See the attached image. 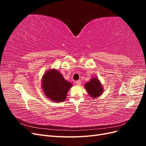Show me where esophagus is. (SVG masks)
<instances>
[{
	"label": "esophagus",
	"mask_w": 146,
	"mask_h": 146,
	"mask_svg": "<svg viewBox=\"0 0 146 146\" xmlns=\"http://www.w3.org/2000/svg\"><path fill=\"white\" fill-rule=\"evenodd\" d=\"M76 84L77 85H78V86H80V85H81V81H80V80L76 81Z\"/></svg>",
	"instance_id": "esophagus-1"
}]
</instances>
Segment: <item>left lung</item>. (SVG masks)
Returning <instances> with one entry per match:
<instances>
[{"label": "left lung", "instance_id": "obj_1", "mask_svg": "<svg viewBox=\"0 0 146 146\" xmlns=\"http://www.w3.org/2000/svg\"><path fill=\"white\" fill-rule=\"evenodd\" d=\"M85 88L88 94L92 98H99L102 94L104 88L99 79L97 77H92L89 82L85 84Z\"/></svg>", "mask_w": 146, "mask_h": 146}]
</instances>
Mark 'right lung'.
Returning <instances> with one entry per match:
<instances>
[{"label": "right lung", "instance_id": "1", "mask_svg": "<svg viewBox=\"0 0 146 146\" xmlns=\"http://www.w3.org/2000/svg\"><path fill=\"white\" fill-rule=\"evenodd\" d=\"M41 86L46 98L54 102L64 101L72 84L66 80L58 70L50 69L43 74Z\"/></svg>", "mask_w": 146, "mask_h": 146}]
</instances>
